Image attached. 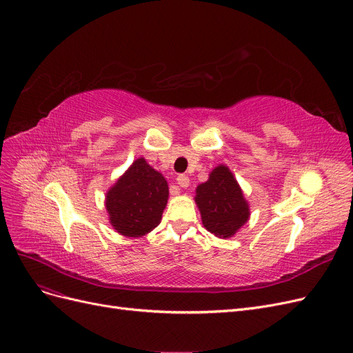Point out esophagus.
Returning a JSON list of instances; mask_svg holds the SVG:
<instances>
[{"mask_svg": "<svg viewBox=\"0 0 353 353\" xmlns=\"http://www.w3.org/2000/svg\"><path fill=\"white\" fill-rule=\"evenodd\" d=\"M176 183H178L179 187L185 188V187H188V184H190V178H188L185 174H179V175L176 176Z\"/></svg>", "mask_w": 353, "mask_h": 353, "instance_id": "esophagus-1", "label": "esophagus"}]
</instances>
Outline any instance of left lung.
Masks as SVG:
<instances>
[{"mask_svg": "<svg viewBox=\"0 0 353 353\" xmlns=\"http://www.w3.org/2000/svg\"><path fill=\"white\" fill-rule=\"evenodd\" d=\"M196 193L203 225L216 237H231L248 222L250 215L248 201L227 166L213 169L209 179L197 187Z\"/></svg>", "mask_w": 353, "mask_h": 353, "instance_id": "1", "label": "left lung"}]
</instances>
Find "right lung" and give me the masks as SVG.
Returning a JSON list of instances; mask_svg holds the SVG:
<instances>
[{
	"label": "right lung",
	"mask_w": 353,
	"mask_h": 353,
	"mask_svg": "<svg viewBox=\"0 0 353 353\" xmlns=\"http://www.w3.org/2000/svg\"><path fill=\"white\" fill-rule=\"evenodd\" d=\"M168 196L163 175L138 159L105 197L110 223L122 236L141 237L159 225Z\"/></svg>",
	"instance_id": "1"
}]
</instances>
